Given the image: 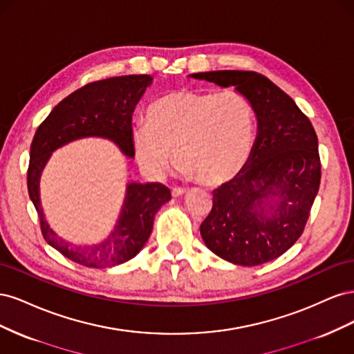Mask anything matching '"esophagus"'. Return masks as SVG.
<instances>
[{
  "instance_id": "34e87169",
  "label": "esophagus",
  "mask_w": 354,
  "mask_h": 354,
  "mask_svg": "<svg viewBox=\"0 0 354 354\" xmlns=\"http://www.w3.org/2000/svg\"><path fill=\"white\" fill-rule=\"evenodd\" d=\"M171 194H173V196H181L186 194V189L183 187H173V190H171Z\"/></svg>"
}]
</instances>
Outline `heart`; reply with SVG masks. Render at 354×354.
<instances>
[{"label": "heart", "instance_id": "heart-1", "mask_svg": "<svg viewBox=\"0 0 354 354\" xmlns=\"http://www.w3.org/2000/svg\"><path fill=\"white\" fill-rule=\"evenodd\" d=\"M255 112L239 91L181 88L153 100L146 122L133 128L134 155L159 177L173 164L174 149L187 174L207 185L233 178L250 160Z\"/></svg>", "mask_w": 354, "mask_h": 354}]
</instances>
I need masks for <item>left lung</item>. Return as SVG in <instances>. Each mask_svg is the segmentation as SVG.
Masks as SVG:
<instances>
[{
    "label": "left lung",
    "mask_w": 354,
    "mask_h": 354,
    "mask_svg": "<svg viewBox=\"0 0 354 354\" xmlns=\"http://www.w3.org/2000/svg\"><path fill=\"white\" fill-rule=\"evenodd\" d=\"M194 78L234 85L251 102L259 122L245 168L212 192L211 212L201 224L202 239L233 264L272 261L301 236L317 195L315 128L295 102L259 72L212 71L194 73ZM273 197L278 202L272 204Z\"/></svg>",
    "instance_id": "obj_1"
}]
</instances>
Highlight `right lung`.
Instances as JSON below:
<instances>
[{
	"label": "right lung",
	"mask_w": 354,
	"mask_h": 354,
	"mask_svg": "<svg viewBox=\"0 0 354 354\" xmlns=\"http://www.w3.org/2000/svg\"><path fill=\"white\" fill-rule=\"evenodd\" d=\"M151 82L147 75H125L84 85L50 112L34 136L28 167L29 198L38 212L42 236L73 263L106 269L131 260L151 236L155 214L171 199V192L162 183L128 185L121 217L111 236L82 248L60 239L47 224L38 194L41 171L55 149L87 136L111 138L125 155L134 156L131 115Z\"/></svg>",
	"instance_id": "add662e5"
}]
</instances>
